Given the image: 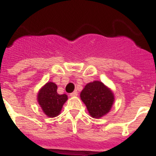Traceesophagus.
<instances>
[{"instance_id": "esophagus-1", "label": "esophagus", "mask_w": 156, "mask_h": 156, "mask_svg": "<svg viewBox=\"0 0 156 156\" xmlns=\"http://www.w3.org/2000/svg\"><path fill=\"white\" fill-rule=\"evenodd\" d=\"M70 96H72V97H75V96H77V95H78V91H77V90H74V91H73V92H72V93H70Z\"/></svg>"}]
</instances>
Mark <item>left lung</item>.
I'll return each mask as SVG.
<instances>
[{
	"mask_svg": "<svg viewBox=\"0 0 156 156\" xmlns=\"http://www.w3.org/2000/svg\"><path fill=\"white\" fill-rule=\"evenodd\" d=\"M80 97L93 118H100L106 115L114 102L112 91L100 81L87 84L81 92Z\"/></svg>",
	"mask_w": 156,
	"mask_h": 156,
	"instance_id": "left-lung-1",
	"label": "left lung"
}]
</instances>
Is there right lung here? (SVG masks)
<instances>
[{
    "label": "right lung",
    "instance_id": "1",
    "mask_svg": "<svg viewBox=\"0 0 156 156\" xmlns=\"http://www.w3.org/2000/svg\"><path fill=\"white\" fill-rule=\"evenodd\" d=\"M57 86L54 83H47L38 93L37 100L41 108L47 116L55 117L58 116L64 104L68 100L66 94L59 95Z\"/></svg>",
    "mask_w": 156,
    "mask_h": 156
}]
</instances>
